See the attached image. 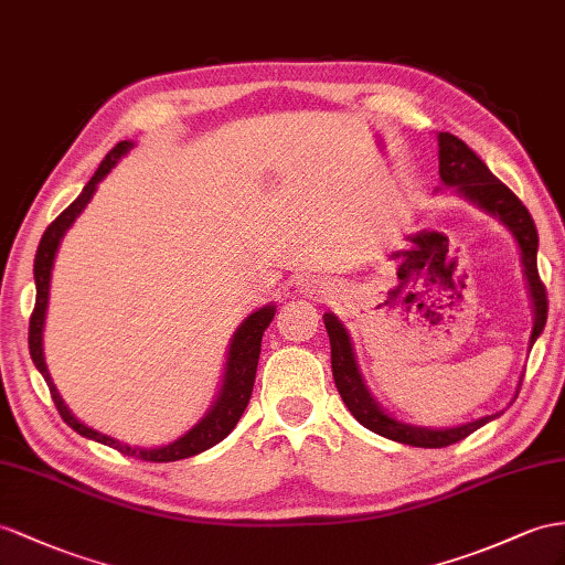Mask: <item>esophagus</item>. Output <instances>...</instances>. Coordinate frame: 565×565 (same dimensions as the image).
I'll use <instances>...</instances> for the list:
<instances>
[{
	"mask_svg": "<svg viewBox=\"0 0 565 565\" xmlns=\"http://www.w3.org/2000/svg\"><path fill=\"white\" fill-rule=\"evenodd\" d=\"M300 288H302V294H310V296H315V298H322V296L329 294L327 286L320 284V281H302Z\"/></svg>",
	"mask_w": 565,
	"mask_h": 565,
	"instance_id": "obj_1",
	"label": "esophagus"
}]
</instances>
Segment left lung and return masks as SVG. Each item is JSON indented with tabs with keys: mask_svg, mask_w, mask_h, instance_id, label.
I'll return each instance as SVG.
<instances>
[{
	"mask_svg": "<svg viewBox=\"0 0 565 565\" xmlns=\"http://www.w3.org/2000/svg\"><path fill=\"white\" fill-rule=\"evenodd\" d=\"M437 140H439L441 183L446 188H454L462 200L472 202L475 207L497 216V220L511 231L518 243L520 263H523V274H525L532 312H534V327L530 334V349H532L534 341H537L544 331L546 312H548L546 288L537 271V245H540L537 226H534L527 207L513 195L511 188L503 185L466 142L451 134H439ZM324 327L331 343V372H334V382L345 403V408L351 411V415L360 425L367 427L374 434H380V437H386L398 444H408V446H420V448H441L470 437L475 429L497 420L501 415V413L484 415L480 420H472L458 427H444V429L401 423L396 417L388 415L367 392L363 374H360V367H358L349 329H345L339 322V317L331 312H324ZM520 382H518V388H520Z\"/></svg>",
	"mask_w": 565,
	"mask_h": 565,
	"instance_id": "1",
	"label": "left lung"
}]
</instances>
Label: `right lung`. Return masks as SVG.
<instances>
[{"label":"right lung","mask_w":565,"mask_h":565,"mask_svg":"<svg viewBox=\"0 0 565 565\" xmlns=\"http://www.w3.org/2000/svg\"><path fill=\"white\" fill-rule=\"evenodd\" d=\"M131 148H134L131 140L117 142V148L109 150V154L103 159V164H99V169L95 171V177L85 183L83 193L74 202H71V205L47 226L45 234H42V241H40L38 253H35V265H33L38 296H35V310L31 315V329H28V349H31V358H33L35 367L40 370V374L45 377V382L50 386V394H52L56 411H60L62 420L71 429H76L85 439L119 448L124 456H134V458L150 460V462H171V460L191 458L195 454L207 451V448H212L214 444L226 439L231 429L236 427L243 411L248 408L253 384H255L259 349H263V334L269 327V322L274 320L277 306H265V308L255 310L253 315L245 317L241 327L234 331V337H231V343H228L222 388H220V394H216V401L212 403L210 411L202 415V420L188 429L177 441L164 444V446H154V448H140V446H131V444H124L114 437H107V434L83 425L78 417L71 415V411L66 408V403L62 401L60 392H56V386L50 377V370L45 363V349H42V331H45L54 257H56V250H60L62 238L66 236V231L74 226V222L78 220L85 205H88L90 198L95 195L97 183L107 177L111 167L117 164L119 159Z\"/></svg>","instance_id":"obj_1"}]
</instances>
